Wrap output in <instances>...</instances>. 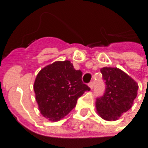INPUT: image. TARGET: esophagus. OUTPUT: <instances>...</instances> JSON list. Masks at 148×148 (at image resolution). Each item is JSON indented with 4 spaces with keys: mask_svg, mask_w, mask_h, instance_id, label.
I'll use <instances>...</instances> for the list:
<instances>
[{
    "mask_svg": "<svg viewBox=\"0 0 148 148\" xmlns=\"http://www.w3.org/2000/svg\"><path fill=\"white\" fill-rule=\"evenodd\" d=\"M88 86H89V87H90V88L91 89V90H92V89L93 88V82H90V83L88 84Z\"/></svg>",
    "mask_w": 148,
    "mask_h": 148,
    "instance_id": "34e87169",
    "label": "esophagus"
}]
</instances>
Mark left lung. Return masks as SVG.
I'll list each match as a JSON object with an SVG mask.
<instances>
[{"instance_id": "left-lung-1", "label": "left lung", "mask_w": 148, "mask_h": 148, "mask_svg": "<svg viewBox=\"0 0 148 148\" xmlns=\"http://www.w3.org/2000/svg\"><path fill=\"white\" fill-rule=\"evenodd\" d=\"M101 73L105 81L106 90L103 96L95 101L97 113L106 121H116L131 108L138 85L117 67H103Z\"/></svg>"}]
</instances>
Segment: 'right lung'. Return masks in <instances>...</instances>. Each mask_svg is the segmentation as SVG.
Segmentation results:
<instances>
[{
	"mask_svg": "<svg viewBox=\"0 0 148 148\" xmlns=\"http://www.w3.org/2000/svg\"><path fill=\"white\" fill-rule=\"evenodd\" d=\"M82 73L70 61H55L38 73L34 82L35 99L40 113L49 121L64 118L77 100L90 87L83 84Z\"/></svg>",
	"mask_w": 148,
	"mask_h": 148,
	"instance_id": "1",
	"label": "right lung"
}]
</instances>
